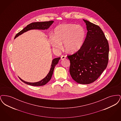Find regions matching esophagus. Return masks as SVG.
<instances>
[{
  "label": "esophagus",
  "mask_w": 121,
  "mask_h": 121,
  "mask_svg": "<svg viewBox=\"0 0 121 121\" xmlns=\"http://www.w3.org/2000/svg\"><path fill=\"white\" fill-rule=\"evenodd\" d=\"M66 56H64V55H63V56H61V60H64L65 59H66Z\"/></svg>",
  "instance_id": "34e87169"
}]
</instances>
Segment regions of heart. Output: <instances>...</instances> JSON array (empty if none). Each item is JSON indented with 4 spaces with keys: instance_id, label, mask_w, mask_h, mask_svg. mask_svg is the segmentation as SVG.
<instances>
[{
    "instance_id": "heart-1",
    "label": "heart",
    "mask_w": 121,
    "mask_h": 121,
    "mask_svg": "<svg viewBox=\"0 0 121 121\" xmlns=\"http://www.w3.org/2000/svg\"><path fill=\"white\" fill-rule=\"evenodd\" d=\"M54 34L49 38L52 46L57 49H60L63 43L64 49L70 53L80 49L86 37L84 28L81 25L73 23L58 26L55 29Z\"/></svg>"
}]
</instances>
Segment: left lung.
<instances>
[{"label":"left lung","mask_w":121,"mask_h":121,"mask_svg":"<svg viewBox=\"0 0 121 121\" xmlns=\"http://www.w3.org/2000/svg\"><path fill=\"white\" fill-rule=\"evenodd\" d=\"M86 25V38L80 49L68 56L69 72L77 82L88 84L96 80L106 69L109 51L108 41L101 29L83 19Z\"/></svg>","instance_id":"8db88e82"}]
</instances>
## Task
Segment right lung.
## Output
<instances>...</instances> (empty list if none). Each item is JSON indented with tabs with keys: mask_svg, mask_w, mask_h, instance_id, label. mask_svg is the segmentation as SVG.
I'll return each instance as SVG.
<instances>
[{
	"mask_svg": "<svg viewBox=\"0 0 121 121\" xmlns=\"http://www.w3.org/2000/svg\"><path fill=\"white\" fill-rule=\"evenodd\" d=\"M53 21H46V22H35L32 23H30L29 25H28L25 28L22 30L20 32H19L18 33H17L16 35L15 38H16L19 35H22L25 32H26L27 31L33 30V29H39V30H45L48 29L50 26L53 23ZM60 57L59 58H55L53 59L52 60V64L51 68L50 69V71L48 74L47 75L46 77L43 78L42 80L35 82H29L26 81L22 80L21 78L18 77L19 79L22 81L24 83L31 86H41L45 85L47 83H48L49 81L50 80L52 75L53 74V70L54 69V68L55 66L58 64L59 60L60 59Z\"/></svg>",
	"mask_w": 121,
	"mask_h": 121,
	"instance_id": "right-lung-1",
	"label": "right lung"
}]
</instances>
